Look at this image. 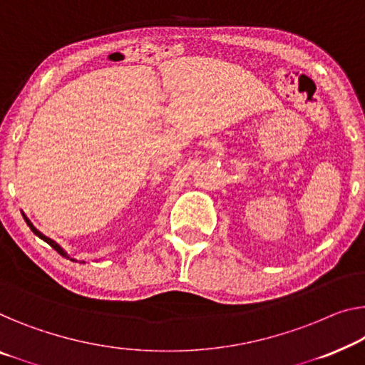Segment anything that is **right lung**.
Segmentation results:
<instances>
[{
	"mask_svg": "<svg viewBox=\"0 0 365 365\" xmlns=\"http://www.w3.org/2000/svg\"><path fill=\"white\" fill-rule=\"evenodd\" d=\"M23 216H24V215H23ZM24 220H26V222H27V226H29V227H31V231H32V232H34V235H36V236H39V237L42 239V241H46V242L48 244V246H51L52 249H56V251H57L58 254H61V255H62V257H67V259H68V255H67V254H65V252L62 251V247H61V246H58V244H56V242H53V241H52V239H48V237H46V236H43V235H42V232H39V231H37V230H36V227H34V226H32V222H31L29 220H27V217H26V216H24ZM70 260H73V259H70Z\"/></svg>",
	"mask_w": 365,
	"mask_h": 365,
	"instance_id": "1",
	"label": "right lung"
}]
</instances>
